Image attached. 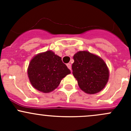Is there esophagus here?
I'll use <instances>...</instances> for the list:
<instances>
[{"mask_svg":"<svg viewBox=\"0 0 131 131\" xmlns=\"http://www.w3.org/2000/svg\"><path fill=\"white\" fill-rule=\"evenodd\" d=\"M67 67H68V68H69V69L71 71H72V65H71L70 63H68V64H67Z\"/></svg>","mask_w":131,"mask_h":131,"instance_id":"1","label":"esophagus"}]
</instances>
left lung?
Segmentation results:
<instances>
[{
    "label": "left lung",
    "instance_id": "left-lung-1",
    "mask_svg": "<svg viewBox=\"0 0 131 131\" xmlns=\"http://www.w3.org/2000/svg\"><path fill=\"white\" fill-rule=\"evenodd\" d=\"M73 59L72 73L81 90L93 94L103 89L109 78L105 61L88 51H79L74 54Z\"/></svg>",
    "mask_w": 131,
    "mask_h": 131
}]
</instances>
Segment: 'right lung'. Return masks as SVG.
<instances>
[{
	"label": "right lung",
	"mask_w": 131,
	"mask_h": 131,
	"mask_svg": "<svg viewBox=\"0 0 131 131\" xmlns=\"http://www.w3.org/2000/svg\"><path fill=\"white\" fill-rule=\"evenodd\" d=\"M70 73L61 58L51 51L34 56L28 68V75L32 86L44 93L54 90L62 79Z\"/></svg>",
	"instance_id": "add662e5"
}]
</instances>
